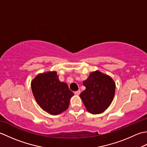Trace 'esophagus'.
I'll use <instances>...</instances> for the list:
<instances>
[{"instance_id": "1", "label": "esophagus", "mask_w": 147, "mask_h": 147, "mask_svg": "<svg viewBox=\"0 0 147 147\" xmlns=\"http://www.w3.org/2000/svg\"><path fill=\"white\" fill-rule=\"evenodd\" d=\"M80 93H81L80 90H77V91H76L75 92H74V93H75V94H76V95H80Z\"/></svg>"}]
</instances>
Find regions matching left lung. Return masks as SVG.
Returning <instances> with one entry per match:
<instances>
[{
	"mask_svg": "<svg viewBox=\"0 0 147 147\" xmlns=\"http://www.w3.org/2000/svg\"><path fill=\"white\" fill-rule=\"evenodd\" d=\"M86 89L80 93L87 111L93 114H100L111 105L113 100L115 84L110 76L96 71L83 82Z\"/></svg>",
	"mask_w": 147,
	"mask_h": 147,
	"instance_id": "left-lung-1",
	"label": "left lung"
}]
</instances>
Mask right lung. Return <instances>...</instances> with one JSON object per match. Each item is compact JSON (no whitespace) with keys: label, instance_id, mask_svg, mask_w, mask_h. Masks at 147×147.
Wrapping results in <instances>:
<instances>
[{"label":"right lung","instance_id":"right-lung-1","mask_svg":"<svg viewBox=\"0 0 147 147\" xmlns=\"http://www.w3.org/2000/svg\"><path fill=\"white\" fill-rule=\"evenodd\" d=\"M33 94L40 107L52 115L65 111L73 93L61 82L55 71L38 74L32 82Z\"/></svg>","mask_w":147,"mask_h":147}]
</instances>
